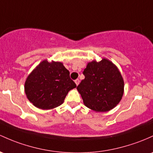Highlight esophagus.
<instances>
[{"label":"esophagus","instance_id":"esophagus-1","mask_svg":"<svg viewBox=\"0 0 153 153\" xmlns=\"http://www.w3.org/2000/svg\"><path fill=\"white\" fill-rule=\"evenodd\" d=\"M75 84H76V85H78L80 83V80L79 79H76L75 80Z\"/></svg>","mask_w":153,"mask_h":153}]
</instances>
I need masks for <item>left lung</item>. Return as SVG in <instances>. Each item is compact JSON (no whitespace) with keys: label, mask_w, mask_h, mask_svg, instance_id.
Returning <instances> with one entry per match:
<instances>
[{"label":"left lung","mask_w":153,"mask_h":153,"mask_svg":"<svg viewBox=\"0 0 153 153\" xmlns=\"http://www.w3.org/2000/svg\"><path fill=\"white\" fill-rule=\"evenodd\" d=\"M85 78L77 87L83 104L95 112L111 110L120 102L124 81L120 72L110 60L103 58L88 62L83 71Z\"/></svg>","instance_id":"obj_1"}]
</instances>
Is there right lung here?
I'll use <instances>...</instances> for the list:
<instances>
[{"instance_id":"obj_1","label":"right lung","mask_w":153,"mask_h":153,"mask_svg":"<svg viewBox=\"0 0 153 153\" xmlns=\"http://www.w3.org/2000/svg\"><path fill=\"white\" fill-rule=\"evenodd\" d=\"M75 87L63 63L45 59L27 76L25 92L35 107L51 110L61 105L68 92Z\"/></svg>"}]
</instances>
